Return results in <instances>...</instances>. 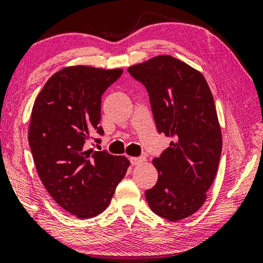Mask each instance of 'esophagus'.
<instances>
[{
  "mask_svg": "<svg viewBox=\"0 0 263 263\" xmlns=\"http://www.w3.org/2000/svg\"><path fill=\"white\" fill-rule=\"evenodd\" d=\"M145 160L144 157H130V162L132 165H138V164L143 163Z\"/></svg>",
  "mask_w": 263,
  "mask_h": 263,
  "instance_id": "34e87169",
  "label": "esophagus"
}]
</instances>
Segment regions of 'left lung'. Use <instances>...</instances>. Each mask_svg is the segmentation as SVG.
<instances>
[{"mask_svg": "<svg viewBox=\"0 0 263 263\" xmlns=\"http://www.w3.org/2000/svg\"><path fill=\"white\" fill-rule=\"evenodd\" d=\"M150 97L159 133L172 142L152 160L158 181L145 197L158 216L179 221L206 199L222 152V133L213 94L201 72L171 55L128 67Z\"/></svg>", "mask_w": 263, "mask_h": 263, "instance_id": "8db88e82", "label": "left lung"}]
</instances>
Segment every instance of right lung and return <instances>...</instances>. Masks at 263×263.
<instances>
[{
	"mask_svg": "<svg viewBox=\"0 0 263 263\" xmlns=\"http://www.w3.org/2000/svg\"><path fill=\"white\" fill-rule=\"evenodd\" d=\"M121 73L66 67L49 78L31 109L28 142L39 177L54 201L78 218L106 209L130 165L124 156L88 150L92 136L104 135L101 96Z\"/></svg>",
	"mask_w": 263,
	"mask_h": 263,
	"instance_id": "add662e5",
	"label": "right lung"
}]
</instances>
